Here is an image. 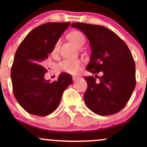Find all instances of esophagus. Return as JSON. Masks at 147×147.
I'll return each instance as SVG.
<instances>
[{"mask_svg": "<svg viewBox=\"0 0 147 147\" xmlns=\"http://www.w3.org/2000/svg\"><path fill=\"white\" fill-rule=\"evenodd\" d=\"M79 79V77L78 76H73L72 77V80H73V81H76L77 80Z\"/></svg>", "mask_w": 147, "mask_h": 147, "instance_id": "esophagus-1", "label": "esophagus"}]
</instances>
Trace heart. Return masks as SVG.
I'll return each mask as SVG.
<instances>
[{
	"mask_svg": "<svg viewBox=\"0 0 147 147\" xmlns=\"http://www.w3.org/2000/svg\"><path fill=\"white\" fill-rule=\"evenodd\" d=\"M68 39L78 47H81L85 43V37L81 32L78 30H74L68 34ZM60 40H57L54 45L52 51L53 56L56 55L58 53L60 48ZM82 67V63L80 60H72V59H65L60 62L58 64L57 68L60 72H65L69 75H75L79 73Z\"/></svg>",
	"mask_w": 147,
	"mask_h": 147,
	"instance_id": "heart-1",
	"label": "heart"
}]
</instances>
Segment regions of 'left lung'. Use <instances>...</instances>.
I'll use <instances>...</instances> for the list:
<instances>
[{
    "label": "left lung",
    "instance_id": "obj_1",
    "mask_svg": "<svg viewBox=\"0 0 147 147\" xmlns=\"http://www.w3.org/2000/svg\"><path fill=\"white\" fill-rule=\"evenodd\" d=\"M87 37L91 47L87 70L96 74L84 77L87 89L84 100L87 107L101 116L121 111L129 100L136 86L135 63L127 44L108 28L97 25H71ZM101 72L100 77L96 74Z\"/></svg>",
    "mask_w": 147,
    "mask_h": 147
}]
</instances>
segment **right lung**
<instances>
[{
    "label": "right lung",
    "mask_w": 147,
    "mask_h": 147,
    "mask_svg": "<svg viewBox=\"0 0 147 147\" xmlns=\"http://www.w3.org/2000/svg\"><path fill=\"white\" fill-rule=\"evenodd\" d=\"M70 23H47L35 28L24 38L15 54L11 67L13 91L19 105L28 113L47 116L59 105L65 89L72 84L70 75L61 73L57 80H46L42 62Z\"/></svg>",
    "instance_id": "obj_1"
}]
</instances>
